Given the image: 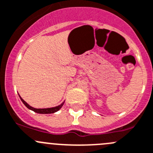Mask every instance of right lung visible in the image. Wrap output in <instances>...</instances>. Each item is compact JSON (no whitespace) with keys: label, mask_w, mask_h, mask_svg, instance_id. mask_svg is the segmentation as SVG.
Instances as JSON below:
<instances>
[{"label":"right lung","mask_w":153,"mask_h":153,"mask_svg":"<svg viewBox=\"0 0 153 153\" xmlns=\"http://www.w3.org/2000/svg\"><path fill=\"white\" fill-rule=\"evenodd\" d=\"M19 97H20L21 100H22V102H23L24 105H25L28 109L31 110V111H34V112L36 113H38V114H53V113H55L57 112V111H59V110L62 108L63 104H64V102H63L61 105H58V106H56V107H54V108H33V107H31L30 105H28L25 101H24V99H22L20 96H19Z\"/></svg>","instance_id":"add662e5"}]
</instances>
